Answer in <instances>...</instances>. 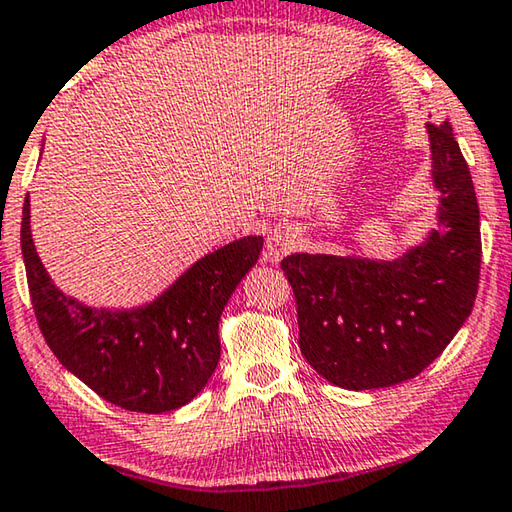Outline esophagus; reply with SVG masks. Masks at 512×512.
<instances>
[{"instance_id": "obj_1", "label": "esophagus", "mask_w": 512, "mask_h": 512, "mask_svg": "<svg viewBox=\"0 0 512 512\" xmlns=\"http://www.w3.org/2000/svg\"><path fill=\"white\" fill-rule=\"evenodd\" d=\"M292 249H295V233L286 229V226H276V229L270 231L265 247V256L270 258V261H281V258L290 254Z\"/></svg>"}]
</instances>
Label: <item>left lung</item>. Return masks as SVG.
Masks as SVG:
<instances>
[{"mask_svg":"<svg viewBox=\"0 0 512 512\" xmlns=\"http://www.w3.org/2000/svg\"><path fill=\"white\" fill-rule=\"evenodd\" d=\"M438 229L397 261L292 254L281 261L297 301L299 347L345 390L390 388L429 367L472 313L481 224L472 174L449 122L426 124Z\"/></svg>","mask_w":512,"mask_h":512,"instance_id":"left-lung-1","label":"left lung"}]
</instances>
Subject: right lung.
Returning a JSON list of instances; mask_svg holds the SVG:
<instances>
[{
    "label": "right lung",
    "instance_id": "right-lung-1",
    "mask_svg": "<svg viewBox=\"0 0 512 512\" xmlns=\"http://www.w3.org/2000/svg\"><path fill=\"white\" fill-rule=\"evenodd\" d=\"M29 197L22 208V258L33 313L67 372L99 397L133 413L186 406L220 363V317L263 249L247 236L215 249L183 272L152 304L131 311L90 308L54 286L31 238Z\"/></svg>",
    "mask_w": 512,
    "mask_h": 512
}]
</instances>
